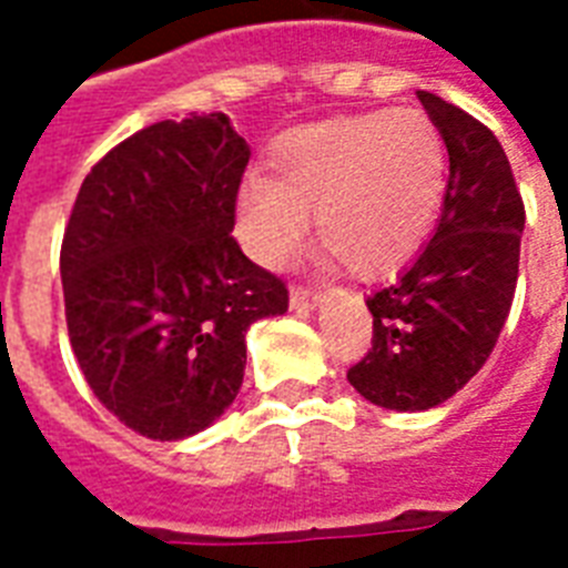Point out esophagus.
Listing matches in <instances>:
<instances>
[{"mask_svg":"<svg viewBox=\"0 0 568 568\" xmlns=\"http://www.w3.org/2000/svg\"><path fill=\"white\" fill-rule=\"evenodd\" d=\"M318 303L321 294L310 292V288H292V294H288V306H292L294 312H312Z\"/></svg>","mask_w":568,"mask_h":568,"instance_id":"1","label":"esophagus"}]
</instances>
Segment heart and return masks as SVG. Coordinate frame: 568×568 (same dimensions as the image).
I'll use <instances>...</instances> for the list:
<instances>
[{
    "mask_svg": "<svg viewBox=\"0 0 568 568\" xmlns=\"http://www.w3.org/2000/svg\"><path fill=\"white\" fill-rule=\"evenodd\" d=\"M271 171L247 173L235 196L241 244L280 271L315 214L318 241L356 276H386L418 253L439 217L448 155L424 111H365L285 132Z\"/></svg>",
    "mask_w": 568,
    "mask_h": 568,
    "instance_id": "heart-1",
    "label": "heart"
}]
</instances>
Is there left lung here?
Here are the masks:
<instances>
[{"label": "left lung", "mask_w": 568, "mask_h": 568, "mask_svg": "<svg viewBox=\"0 0 568 568\" xmlns=\"http://www.w3.org/2000/svg\"><path fill=\"white\" fill-rule=\"evenodd\" d=\"M418 100L448 146L442 217L413 265L365 301L372 351L347 372L365 400L397 413L445 404L484 368L510 315L525 232L498 138L436 93Z\"/></svg>", "instance_id": "obj_1"}]
</instances>
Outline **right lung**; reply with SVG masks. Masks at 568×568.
Segmentation results:
<instances>
[{"label":"right lung","mask_w":568,"mask_h":568,"mask_svg":"<svg viewBox=\"0 0 568 568\" xmlns=\"http://www.w3.org/2000/svg\"><path fill=\"white\" fill-rule=\"evenodd\" d=\"M247 141L226 114L141 129L84 176L61 244L70 345L111 415L180 442L235 400L247 329L288 292L232 239Z\"/></svg>","instance_id":"add662e5"}]
</instances>
